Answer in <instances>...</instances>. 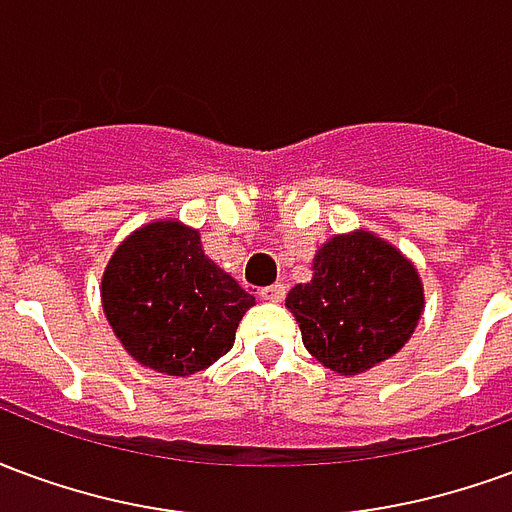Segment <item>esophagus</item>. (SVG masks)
I'll list each match as a JSON object with an SVG mask.
<instances>
[{"label": "esophagus", "instance_id": "obj_1", "mask_svg": "<svg viewBox=\"0 0 512 512\" xmlns=\"http://www.w3.org/2000/svg\"><path fill=\"white\" fill-rule=\"evenodd\" d=\"M260 299H266V301H282L285 299V285H268V288L260 290Z\"/></svg>", "mask_w": 512, "mask_h": 512}]
</instances>
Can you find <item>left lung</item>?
Listing matches in <instances>:
<instances>
[{"label":"left lung","instance_id":"left-lung-1","mask_svg":"<svg viewBox=\"0 0 512 512\" xmlns=\"http://www.w3.org/2000/svg\"><path fill=\"white\" fill-rule=\"evenodd\" d=\"M285 307L323 367L359 376L408 343L425 293L417 268L395 246L356 230L318 249L312 279L290 290Z\"/></svg>","mask_w":512,"mask_h":512}]
</instances>
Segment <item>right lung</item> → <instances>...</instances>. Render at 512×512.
I'll return each mask as SVG.
<instances>
[{
  "label": "right lung",
  "mask_w": 512,
  "mask_h": 512,
  "mask_svg": "<svg viewBox=\"0 0 512 512\" xmlns=\"http://www.w3.org/2000/svg\"><path fill=\"white\" fill-rule=\"evenodd\" d=\"M101 301L117 340L139 365L191 376L235 343L255 304L202 252L200 230L150 222L117 246L101 279Z\"/></svg>",
  "instance_id": "add662e5"
}]
</instances>
